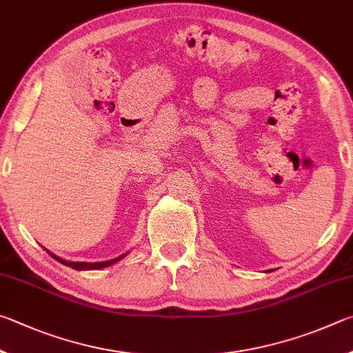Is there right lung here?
<instances>
[{
	"label": "right lung",
	"mask_w": 353,
	"mask_h": 353,
	"mask_svg": "<svg viewBox=\"0 0 353 353\" xmlns=\"http://www.w3.org/2000/svg\"><path fill=\"white\" fill-rule=\"evenodd\" d=\"M48 254L51 256V257H54L55 261H59L60 263L66 265V267H71V268H74V270H79V271H82V270H99V268L110 267V265L116 263L117 261H121V259H123V257L127 256V254H122V256L116 257V259H111V261H107V262H96V263H90V262H68V261H63V259H60V257H57L55 254H52V252H49V251H48Z\"/></svg>",
	"instance_id": "add662e5"
}]
</instances>
